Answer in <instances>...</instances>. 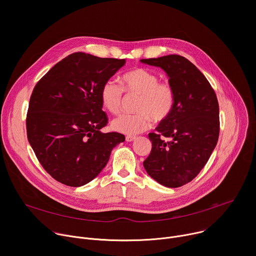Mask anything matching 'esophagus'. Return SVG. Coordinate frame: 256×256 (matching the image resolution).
<instances>
[{"label":"esophagus","mask_w":256,"mask_h":256,"mask_svg":"<svg viewBox=\"0 0 256 256\" xmlns=\"http://www.w3.org/2000/svg\"><path fill=\"white\" fill-rule=\"evenodd\" d=\"M136 138V136H126V142H132V140H134Z\"/></svg>","instance_id":"obj_1"}]
</instances>
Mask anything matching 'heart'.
Here are the masks:
<instances>
[{"label":"heart","instance_id":"b5f03b06","mask_svg":"<svg viewBox=\"0 0 256 256\" xmlns=\"http://www.w3.org/2000/svg\"><path fill=\"white\" fill-rule=\"evenodd\" d=\"M122 87L128 95H140L136 104V114H122L112 120L114 130L124 134H136L151 128L153 120L162 122L173 112L175 92L167 82H160L156 72L136 68L122 79ZM124 89L114 81L108 80L101 89V101L109 112H120L124 93Z\"/></svg>","mask_w":256,"mask_h":256}]
</instances>
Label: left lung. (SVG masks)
<instances>
[{
    "mask_svg": "<svg viewBox=\"0 0 256 256\" xmlns=\"http://www.w3.org/2000/svg\"><path fill=\"white\" fill-rule=\"evenodd\" d=\"M140 62L161 68L175 92L172 114L160 122L156 134H149L152 150L142 164L158 184L179 188L200 172L218 142V99L202 72L184 56L170 54ZM163 136L170 142H165Z\"/></svg>",
    "mask_w": 256,
    "mask_h": 256,
    "instance_id": "left-lung-1",
    "label": "left lung"
}]
</instances>
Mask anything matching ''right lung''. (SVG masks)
Listing matches in <instances>:
<instances>
[{
	"label": "right lung",
	"instance_id": "obj_1",
	"mask_svg": "<svg viewBox=\"0 0 256 256\" xmlns=\"http://www.w3.org/2000/svg\"><path fill=\"white\" fill-rule=\"evenodd\" d=\"M124 64V58L75 52L34 87L26 118L28 142L44 170L60 184H87L124 142L122 134L101 132L107 124L101 89Z\"/></svg>",
	"mask_w": 256,
	"mask_h": 256
}]
</instances>
